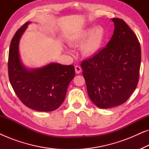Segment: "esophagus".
<instances>
[{
    "label": "esophagus",
    "instance_id": "esophagus-1",
    "mask_svg": "<svg viewBox=\"0 0 149 149\" xmlns=\"http://www.w3.org/2000/svg\"><path fill=\"white\" fill-rule=\"evenodd\" d=\"M81 70H82V69H81V66H75V72H76L77 74H79V73H81Z\"/></svg>",
    "mask_w": 149,
    "mask_h": 149
}]
</instances>
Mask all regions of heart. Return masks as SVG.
Instances as JSON below:
<instances>
[{"label": "heart", "mask_w": 149, "mask_h": 149, "mask_svg": "<svg viewBox=\"0 0 149 149\" xmlns=\"http://www.w3.org/2000/svg\"><path fill=\"white\" fill-rule=\"evenodd\" d=\"M105 39V29L102 26H87L79 30L70 36L68 41L72 46L81 44V54L85 58H92L100 52Z\"/></svg>", "instance_id": "heart-1"}]
</instances>
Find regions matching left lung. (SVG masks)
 Returning <instances> with one entry per match:
<instances>
[{
	"mask_svg": "<svg viewBox=\"0 0 149 149\" xmlns=\"http://www.w3.org/2000/svg\"><path fill=\"white\" fill-rule=\"evenodd\" d=\"M113 35L98 54L81 63L89 98L100 109L125 102L137 87L141 62L138 38L123 19L113 18Z\"/></svg>",
	"mask_w": 149,
	"mask_h": 149,
	"instance_id": "left-lung-1",
	"label": "left lung"
}]
</instances>
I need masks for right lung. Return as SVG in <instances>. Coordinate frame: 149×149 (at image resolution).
Wrapping results in <instances>:
<instances>
[{
	"mask_svg": "<svg viewBox=\"0 0 149 149\" xmlns=\"http://www.w3.org/2000/svg\"><path fill=\"white\" fill-rule=\"evenodd\" d=\"M31 22H26L12 38L8 71L10 83L19 99L30 109L49 112L58 109L66 97L67 88L75 74L73 65L51 62L39 68H29L19 54V41Z\"/></svg>",
	"mask_w": 149,
	"mask_h": 149,
	"instance_id": "obj_1",
	"label": "right lung"
}]
</instances>
